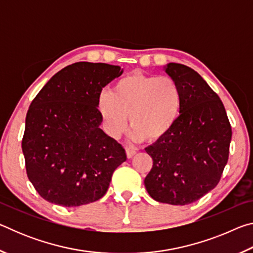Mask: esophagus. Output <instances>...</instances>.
<instances>
[{"mask_svg": "<svg viewBox=\"0 0 253 253\" xmlns=\"http://www.w3.org/2000/svg\"><path fill=\"white\" fill-rule=\"evenodd\" d=\"M136 154V151H134V149L131 148H126V155H127V158H131L132 156H134Z\"/></svg>", "mask_w": 253, "mask_h": 253, "instance_id": "34e87169", "label": "esophagus"}]
</instances>
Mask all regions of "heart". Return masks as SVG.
<instances>
[{"label":"heart","mask_w":253,"mask_h":253,"mask_svg":"<svg viewBox=\"0 0 253 253\" xmlns=\"http://www.w3.org/2000/svg\"><path fill=\"white\" fill-rule=\"evenodd\" d=\"M181 109L182 93L176 81L137 71L97 97V110L107 134L118 138L127 128L129 115L130 137L135 142L164 138L176 124Z\"/></svg>","instance_id":"obj_1"}]
</instances>
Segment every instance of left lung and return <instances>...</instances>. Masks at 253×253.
Masks as SVG:
<instances>
[{"instance_id": "obj_1", "label": "left lung", "mask_w": 253, "mask_h": 253, "mask_svg": "<svg viewBox=\"0 0 253 253\" xmlns=\"http://www.w3.org/2000/svg\"><path fill=\"white\" fill-rule=\"evenodd\" d=\"M164 71L178 84L182 109L173 129L145 148L153 168L144 184L157 202L186 205L217 185L232 130L219 96L198 72L175 62Z\"/></svg>"}]
</instances>
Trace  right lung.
I'll return each mask as SVG.
<instances>
[{
	"label": "right lung",
	"instance_id": "obj_1",
	"mask_svg": "<svg viewBox=\"0 0 253 253\" xmlns=\"http://www.w3.org/2000/svg\"><path fill=\"white\" fill-rule=\"evenodd\" d=\"M124 69L76 62L57 72L30 105L22 139L27 174L45 201L66 208L101 199L126 161L121 144L100 129L97 97Z\"/></svg>",
	"mask_w": 253,
	"mask_h": 253
}]
</instances>
